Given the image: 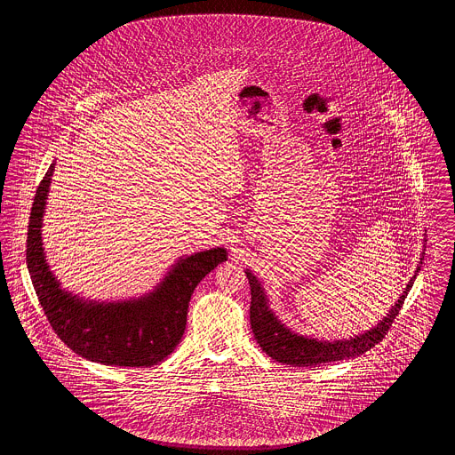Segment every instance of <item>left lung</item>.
<instances>
[{
  "instance_id": "8db88e82",
  "label": "left lung",
  "mask_w": 455,
  "mask_h": 455,
  "mask_svg": "<svg viewBox=\"0 0 455 455\" xmlns=\"http://www.w3.org/2000/svg\"><path fill=\"white\" fill-rule=\"evenodd\" d=\"M421 260L423 258L419 259V264ZM418 273H419V266L416 267L414 276L406 284L403 295L390 307L389 314L379 324L349 339L327 341V339H317V338L297 334L283 324L269 308L267 297L264 293V288L259 280L247 269L245 275L251 284V327H252L254 338L267 356H271L280 363L293 365V367H314L321 363L360 356L370 347L380 343L382 338L387 334L395 315L399 314L403 303L408 297V291L411 290Z\"/></svg>"
}]
</instances>
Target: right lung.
<instances>
[{
  "label": "right lung",
  "mask_w": 455,
  "mask_h": 455,
  "mask_svg": "<svg viewBox=\"0 0 455 455\" xmlns=\"http://www.w3.org/2000/svg\"><path fill=\"white\" fill-rule=\"evenodd\" d=\"M54 165L36 191L27 232V267L49 324L66 347L90 362L114 367L160 363L182 339L197 283L227 260V249L180 258L145 297L124 302L80 299L61 288L44 254L41 228Z\"/></svg>",
  "instance_id": "add662e5"
}]
</instances>
